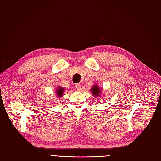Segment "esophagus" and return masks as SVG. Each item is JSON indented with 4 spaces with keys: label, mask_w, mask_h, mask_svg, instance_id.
Returning a JSON list of instances; mask_svg holds the SVG:
<instances>
[{
    "label": "esophagus",
    "mask_w": 161,
    "mask_h": 161,
    "mask_svg": "<svg viewBox=\"0 0 161 161\" xmlns=\"http://www.w3.org/2000/svg\"><path fill=\"white\" fill-rule=\"evenodd\" d=\"M75 87H76V89L78 91H81L82 86H81V85H80V84H76Z\"/></svg>",
    "instance_id": "obj_1"
}]
</instances>
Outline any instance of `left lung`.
<instances>
[{"label":"left lung","mask_w":161,"mask_h":161,"mask_svg":"<svg viewBox=\"0 0 161 161\" xmlns=\"http://www.w3.org/2000/svg\"><path fill=\"white\" fill-rule=\"evenodd\" d=\"M91 92L92 95L95 96V97H100L101 94L102 93V90L101 88H99V86L97 85H94L91 87Z\"/></svg>","instance_id":"left-lung-1"}]
</instances>
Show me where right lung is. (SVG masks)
I'll return each mask as SVG.
<instances>
[{"mask_svg":"<svg viewBox=\"0 0 161 161\" xmlns=\"http://www.w3.org/2000/svg\"><path fill=\"white\" fill-rule=\"evenodd\" d=\"M64 91H65L64 88H63V87H61V86H58V89L56 91V95L59 97V98H61L62 97V95L64 94Z\"/></svg>","mask_w":161,"mask_h":161,"instance_id":"obj_1","label":"right lung"}]
</instances>
